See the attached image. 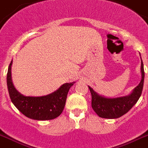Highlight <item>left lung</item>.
Segmentation results:
<instances>
[{
	"label": "left lung",
	"mask_w": 148,
	"mask_h": 148,
	"mask_svg": "<svg viewBox=\"0 0 148 148\" xmlns=\"http://www.w3.org/2000/svg\"><path fill=\"white\" fill-rule=\"evenodd\" d=\"M140 54V53H139ZM141 56V54H140ZM141 79L137 87L133 89L131 94L119 97H106L100 95L88 86L91 94V107L95 112L101 118L117 119L128 113L141 97L145 80L144 64L141 57Z\"/></svg>",
	"instance_id": "obj_1"
}]
</instances>
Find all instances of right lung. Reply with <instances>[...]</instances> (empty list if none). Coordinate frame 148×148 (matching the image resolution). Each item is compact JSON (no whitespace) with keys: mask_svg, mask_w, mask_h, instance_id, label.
<instances>
[{"mask_svg":"<svg viewBox=\"0 0 148 148\" xmlns=\"http://www.w3.org/2000/svg\"><path fill=\"white\" fill-rule=\"evenodd\" d=\"M11 60L7 75V88L12 103L23 115L35 120H50L59 116L63 112L69 88L73 82L63 84L53 93L45 96H25L16 89L12 81Z\"/></svg>","mask_w":148,"mask_h":148,"instance_id":"1","label":"right lung"}]
</instances>
